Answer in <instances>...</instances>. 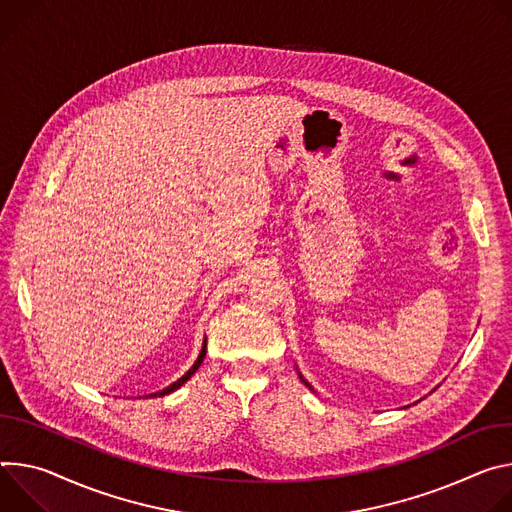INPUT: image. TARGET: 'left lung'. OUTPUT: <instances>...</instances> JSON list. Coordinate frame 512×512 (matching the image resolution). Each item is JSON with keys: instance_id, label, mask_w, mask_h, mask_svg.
<instances>
[{"instance_id": "8db88e82", "label": "left lung", "mask_w": 512, "mask_h": 512, "mask_svg": "<svg viewBox=\"0 0 512 512\" xmlns=\"http://www.w3.org/2000/svg\"><path fill=\"white\" fill-rule=\"evenodd\" d=\"M299 378H301V380H303V382H305V384H307V386H309V388H311V384H309V382H307V380H305V378H303V376H301V374H299Z\"/></svg>"}]
</instances>
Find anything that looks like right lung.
Masks as SVG:
<instances>
[{"instance_id":"1","label":"right lung","mask_w":512,"mask_h":512,"mask_svg":"<svg viewBox=\"0 0 512 512\" xmlns=\"http://www.w3.org/2000/svg\"><path fill=\"white\" fill-rule=\"evenodd\" d=\"M205 352H207V339L203 342V348H201V354H199V358L195 360V364L189 368V372L187 374H183L177 382H173L170 386H166V388H162V390H158V392H154V394H150V396H164V394H170V392H175L177 388H181L197 370H199V366H201V362H203V358H205Z\"/></svg>"}]
</instances>
